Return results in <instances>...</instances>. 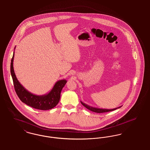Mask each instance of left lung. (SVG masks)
Returning a JSON list of instances; mask_svg holds the SVG:
<instances>
[{"mask_svg":"<svg viewBox=\"0 0 150 150\" xmlns=\"http://www.w3.org/2000/svg\"><path fill=\"white\" fill-rule=\"evenodd\" d=\"M81 104H82L85 107H86L88 110H91V111H93V112H96V113H104V112H110V111L116 110V109L121 107V106H120V107H119L118 108H115L110 109V110H108V109H102V108H95V107H93L90 106V105H87V104L84 103L82 102L81 101Z\"/></svg>","mask_w":150,"mask_h":150,"instance_id":"obj_1","label":"left lung"}]
</instances>
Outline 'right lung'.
<instances>
[{
	"label": "right lung",
	"mask_w": 150,
	"mask_h": 150,
	"mask_svg": "<svg viewBox=\"0 0 150 150\" xmlns=\"http://www.w3.org/2000/svg\"><path fill=\"white\" fill-rule=\"evenodd\" d=\"M15 52L11 63V74L16 94L22 102L34 108L40 110H48L53 108L58 104L60 98L62 88L67 83L65 79L57 81L52 89L47 94L37 95L28 91L18 81L13 69V59Z\"/></svg>",
	"instance_id": "add662e5"
}]
</instances>
